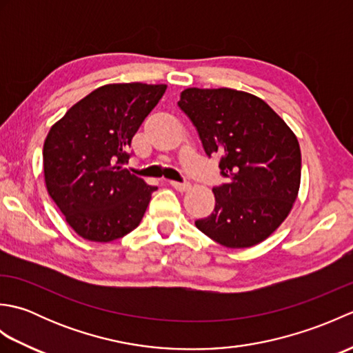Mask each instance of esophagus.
<instances>
[{
	"label": "esophagus",
	"mask_w": 353,
	"mask_h": 353,
	"mask_svg": "<svg viewBox=\"0 0 353 353\" xmlns=\"http://www.w3.org/2000/svg\"><path fill=\"white\" fill-rule=\"evenodd\" d=\"M170 185L172 186V188L177 190V191H181V192H185V191H188L191 188V185L188 182H174V181H171Z\"/></svg>",
	"instance_id": "esophagus-1"
}]
</instances>
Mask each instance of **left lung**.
<instances>
[{"label": "left lung", "mask_w": 353, "mask_h": 353, "mask_svg": "<svg viewBox=\"0 0 353 353\" xmlns=\"http://www.w3.org/2000/svg\"><path fill=\"white\" fill-rule=\"evenodd\" d=\"M181 108L208 156L220 154L228 183L215 186L214 212L199 230L229 249L264 241L287 219L301 188L296 134L259 97L236 89L182 91Z\"/></svg>", "instance_id": "1"}]
</instances>
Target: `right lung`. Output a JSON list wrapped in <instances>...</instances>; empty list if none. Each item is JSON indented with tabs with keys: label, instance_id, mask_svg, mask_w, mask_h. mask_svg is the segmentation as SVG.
<instances>
[{
	"label": "right lung",
	"instance_id": "1",
	"mask_svg": "<svg viewBox=\"0 0 353 353\" xmlns=\"http://www.w3.org/2000/svg\"><path fill=\"white\" fill-rule=\"evenodd\" d=\"M167 85L114 83L95 89L51 127L43 176L66 223L88 241L109 243L138 228L156 186L130 174L134 133Z\"/></svg>",
	"mask_w": 353,
	"mask_h": 353
}]
</instances>
